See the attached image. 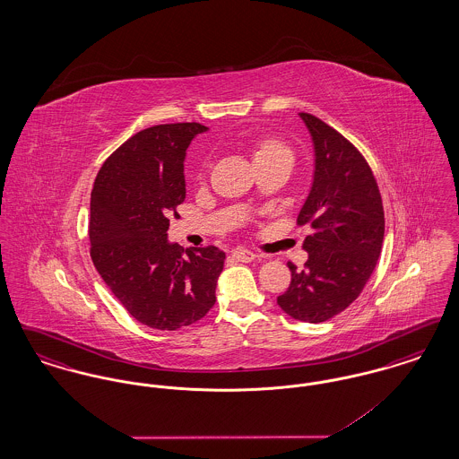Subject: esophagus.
I'll list each match as a JSON object with an SVG mask.
<instances>
[{"label": "esophagus", "mask_w": 459, "mask_h": 459, "mask_svg": "<svg viewBox=\"0 0 459 459\" xmlns=\"http://www.w3.org/2000/svg\"><path fill=\"white\" fill-rule=\"evenodd\" d=\"M232 258H234L236 262L249 263L253 262V260L256 258V255H255V253H251V251H247V249L238 247V249H234V251H232Z\"/></svg>", "instance_id": "34e87169"}]
</instances>
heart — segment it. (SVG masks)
I'll use <instances>...</instances> for the list:
<instances>
[{"mask_svg": "<svg viewBox=\"0 0 459 459\" xmlns=\"http://www.w3.org/2000/svg\"><path fill=\"white\" fill-rule=\"evenodd\" d=\"M247 150L251 153V158L258 167H266V165H275V163H282V165H289L292 167L294 161V153L289 148V144L284 143L282 139L270 135V134H263V135H256L253 139H249L247 143ZM199 178H203L204 175L199 172L197 175Z\"/></svg>", "mask_w": 459, "mask_h": 459, "instance_id": "b5f03b06", "label": "heart"}]
</instances>
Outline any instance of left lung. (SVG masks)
<instances>
[{"label":"left lung","instance_id":"left-lung-1","mask_svg":"<svg viewBox=\"0 0 459 459\" xmlns=\"http://www.w3.org/2000/svg\"><path fill=\"white\" fill-rule=\"evenodd\" d=\"M315 146L311 191L298 215L309 225L305 270L289 262L290 285L277 305L296 320L320 324L361 294L384 242L382 197L365 156L341 132L311 113H299Z\"/></svg>","mask_w":459,"mask_h":459}]
</instances>
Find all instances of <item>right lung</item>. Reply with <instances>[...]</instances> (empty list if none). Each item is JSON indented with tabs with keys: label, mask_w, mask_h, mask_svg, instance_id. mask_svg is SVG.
I'll return each mask as SVG.
<instances>
[{
	"label": "right lung",
	"mask_w": 459,
	"mask_h": 459,
	"mask_svg": "<svg viewBox=\"0 0 459 459\" xmlns=\"http://www.w3.org/2000/svg\"><path fill=\"white\" fill-rule=\"evenodd\" d=\"M196 122L134 134L108 156L91 193V260L113 296L148 327L177 330L215 305L225 253L215 246L184 251L167 239L186 199L184 158Z\"/></svg>",
	"instance_id": "1"
}]
</instances>
